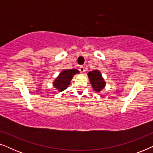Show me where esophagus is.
<instances>
[{
	"mask_svg": "<svg viewBox=\"0 0 153 153\" xmlns=\"http://www.w3.org/2000/svg\"><path fill=\"white\" fill-rule=\"evenodd\" d=\"M79 70H80V72L81 73H84L85 72V68L83 66H80V68H79Z\"/></svg>",
	"mask_w": 153,
	"mask_h": 153,
	"instance_id": "34e87169",
	"label": "esophagus"
}]
</instances>
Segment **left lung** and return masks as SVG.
<instances>
[{
	"mask_svg": "<svg viewBox=\"0 0 153 153\" xmlns=\"http://www.w3.org/2000/svg\"><path fill=\"white\" fill-rule=\"evenodd\" d=\"M88 76L89 81L94 91L100 93L104 88L106 82L99 70H94L91 72H89L88 73Z\"/></svg>",
	"mask_w": 153,
	"mask_h": 153,
	"instance_id": "left-lung-1",
	"label": "left lung"
}]
</instances>
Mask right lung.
<instances>
[{"label": "right lung", "mask_w": 153, "mask_h": 153, "mask_svg": "<svg viewBox=\"0 0 153 153\" xmlns=\"http://www.w3.org/2000/svg\"><path fill=\"white\" fill-rule=\"evenodd\" d=\"M76 74H79V71L76 69L62 70L57 78L53 81V87L59 92L65 91L70 85L71 80Z\"/></svg>", "instance_id": "right-lung-1"}]
</instances>
